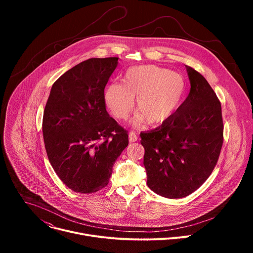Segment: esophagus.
<instances>
[{
  "label": "esophagus",
  "instance_id": "obj_1",
  "mask_svg": "<svg viewBox=\"0 0 253 253\" xmlns=\"http://www.w3.org/2000/svg\"><path fill=\"white\" fill-rule=\"evenodd\" d=\"M137 139H138L137 133L134 130H131L129 132V140H130V142H135V141H137Z\"/></svg>",
  "mask_w": 253,
  "mask_h": 253
}]
</instances>
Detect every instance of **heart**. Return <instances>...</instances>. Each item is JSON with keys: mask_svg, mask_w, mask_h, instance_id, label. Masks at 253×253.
<instances>
[{"mask_svg": "<svg viewBox=\"0 0 253 253\" xmlns=\"http://www.w3.org/2000/svg\"><path fill=\"white\" fill-rule=\"evenodd\" d=\"M186 96L184 79L167 68L142 65L130 68L123 76V84L111 82L105 87L104 100L111 113L125 119L134 107L139 109L135 122L147 119L160 124L171 118L182 106Z\"/></svg>", "mask_w": 253, "mask_h": 253, "instance_id": "heart-1", "label": "heart"}]
</instances>
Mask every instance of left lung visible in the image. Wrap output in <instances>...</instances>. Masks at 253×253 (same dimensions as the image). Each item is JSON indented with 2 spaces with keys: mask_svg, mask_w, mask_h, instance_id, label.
<instances>
[{
  "mask_svg": "<svg viewBox=\"0 0 253 253\" xmlns=\"http://www.w3.org/2000/svg\"><path fill=\"white\" fill-rule=\"evenodd\" d=\"M186 69L191 88L182 106L160 127L140 134L147 185L170 199L188 196L206 181L223 144L220 101L199 72Z\"/></svg>",
  "mask_w": 253,
  "mask_h": 253,
  "instance_id": "left-lung-1",
  "label": "left lung"
}]
</instances>
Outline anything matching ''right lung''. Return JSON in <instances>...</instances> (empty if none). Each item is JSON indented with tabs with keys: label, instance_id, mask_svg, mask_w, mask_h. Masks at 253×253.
<instances>
[{
	"label": "right lung",
	"instance_id": "right-lung-1",
	"mask_svg": "<svg viewBox=\"0 0 253 253\" xmlns=\"http://www.w3.org/2000/svg\"><path fill=\"white\" fill-rule=\"evenodd\" d=\"M117 64V57L81 62L53 84L46 103L43 136L49 161L62 182L78 193L106 187L128 146V131L109 116L104 100Z\"/></svg>",
	"mask_w": 253,
	"mask_h": 253
}]
</instances>
